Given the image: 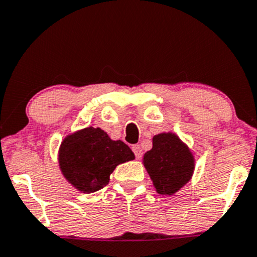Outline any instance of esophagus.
<instances>
[{
    "label": "esophagus",
    "instance_id": "obj_1",
    "mask_svg": "<svg viewBox=\"0 0 257 257\" xmlns=\"http://www.w3.org/2000/svg\"><path fill=\"white\" fill-rule=\"evenodd\" d=\"M132 150H133V152H134L135 157H137V159H140L142 157V150H141L140 145H134V146L132 147Z\"/></svg>",
    "mask_w": 257,
    "mask_h": 257
}]
</instances>
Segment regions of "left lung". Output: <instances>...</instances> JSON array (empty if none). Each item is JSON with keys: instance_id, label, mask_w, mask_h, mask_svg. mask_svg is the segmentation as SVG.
<instances>
[{"instance_id": "left-lung-1", "label": "left lung", "mask_w": 257, "mask_h": 257, "mask_svg": "<svg viewBox=\"0 0 257 257\" xmlns=\"http://www.w3.org/2000/svg\"><path fill=\"white\" fill-rule=\"evenodd\" d=\"M152 150L147 151L142 164L153 182L157 193L174 195L193 177L195 157L176 133L154 135Z\"/></svg>"}]
</instances>
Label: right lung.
<instances>
[{
	"label": "right lung",
	"mask_w": 257,
	"mask_h": 257,
	"mask_svg": "<svg viewBox=\"0 0 257 257\" xmlns=\"http://www.w3.org/2000/svg\"><path fill=\"white\" fill-rule=\"evenodd\" d=\"M134 159L128 145L112 140L98 126L68 134L58 150V166L63 177L85 194L101 189L109 183L116 166Z\"/></svg>",
	"instance_id": "add662e5"
}]
</instances>
